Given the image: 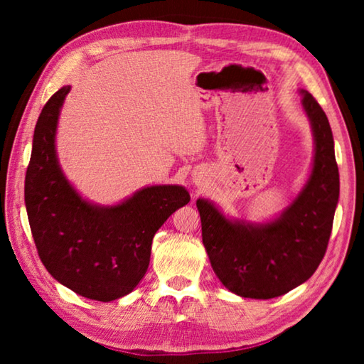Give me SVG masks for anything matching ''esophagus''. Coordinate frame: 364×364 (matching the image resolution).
Instances as JSON below:
<instances>
[{
  "label": "esophagus",
  "mask_w": 364,
  "mask_h": 364,
  "mask_svg": "<svg viewBox=\"0 0 364 364\" xmlns=\"http://www.w3.org/2000/svg\"><path fill=\"white\" fill-rule=\"evenodd\" d=\"M193 181H194L196 184H199V183H200V175L197 173V171H194V178H193Z\"/></svg>",
  "instance_id": "34e87169"
}]
</instances>
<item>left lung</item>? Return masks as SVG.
I'll list each match as a JSON object with an SVG mask.
<instances>
[{
  "mask_svg": "<svg viewBox=\"0 0 364 364\" xmlns=\"http://www.w3.org/2000/svg\"><path fill=\"white\" fill-rule=\"evenodd\" d=\"M311 123L315 157L310 178L294 202L268 223L230 220L210 200L197 199L202 242L226 289L241 297L267 300L300 286L328 249L338 200L334 138L324 110L301 91Z\"/></svg>",
  "mask_w": 364,
  "mask_h": 364,
  "instance_id": "1",
  "label": "left lung"
}]
</instances>
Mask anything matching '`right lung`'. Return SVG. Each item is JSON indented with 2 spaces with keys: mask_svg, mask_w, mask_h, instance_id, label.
<instances>
[{
  "mask_svg": "<svg viewBox=\"0 0 364 364\" xmlns=\"http://www.w3.org/2000/svg\"><path fill=\"white\" fill-rule=\"evenodd\" d=\"M70 86L45 104L33 133L26 175L30 230L45 268L82 297L110 301L130 294L151 260L154 234L189 193L176 184L139 189L117 205L82 199L67 181L56 156L58 120Z\"/></svg>",
  "mask_w": 364,
  "mask_h": 364,
  "instance_id": "1",
  "label": "right lung"
}]
</instances>
